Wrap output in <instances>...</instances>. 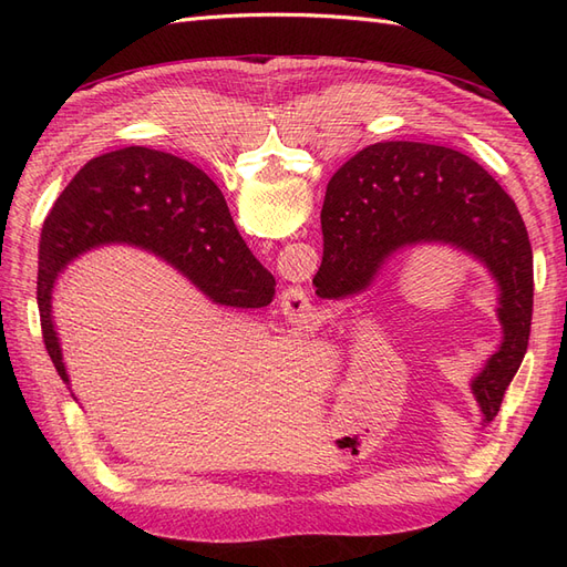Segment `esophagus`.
Here are the masks:
<instances>
[{"label": "esophagus", "mask_w": 567, "mask_h": 567, "mask_svg": "<svg viewBox=\"0 0 567 567\" xmlns=\"http://www.w3.org/2000/svg\"><path fill=\"white\" fill-rule=\"evenodd\" d=\"M281 307H284V315L288 319L290 326H296V329H310L312 319H315V307L310 296H307V290L300 286H290L281 293Z\"/></svg>", "instance_id": "34e87169"}]
</instances>
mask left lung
<instances>
[{
	"instance_id": "obj_1",
	"label": "left lung",
	"mask_w": 567,
	"mask_h": 567,
	"mask_svg": "<svg viewBox=\"0 0 567 567\" xmlns=\"http://www.w3.org/2000/svg\"><path fill=\"white\" fill-rule=\"evenodd\" d=\"M321 231L319 271L342 296L362 293L390 255L419 244H447L485 265L499 288L504 340L471 390L483 421H494L527 350L535 296L525 221L499 182L454 148L371 144L326 186Z\"/></svg>"
}]
</instances>
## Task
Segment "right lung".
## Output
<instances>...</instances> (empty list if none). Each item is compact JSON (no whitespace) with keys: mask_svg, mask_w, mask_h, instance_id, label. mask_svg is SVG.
<instances>
[{"mask_svg":"<svg viewBox=\"0 0 567 567\" xmlns=\"http://www.w3.org/2000/svg\"><path fill=\"white\" fill-rule=\"evenodd\" d=\"M106 244L153 252L217 305L265 307L274 298L277 281L244 244L225 196L203 169L146 146L104 153L63 188L40 238L42 338L63 383L51 290L68 262Z\"/></svg>","mask_w":567,"mask_h":567,"instance_id":"1","label":"right lung"}]
</instances>
